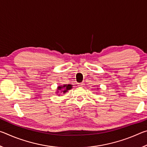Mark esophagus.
I'll return each instance as SVG.
<instances>
[{
  "label": "esophagus",
  "instance_id": "1",
  "mask_svg": "<svg viewBox=\"0 0 147 147\" xmlns=\"http://www.w3.org/2000/svg\"><path fill=\"white\" fill-rule=\"evenodd\" d=\"M78 86L79 87H80V88H82V87H84V83H80V84H78Z\"/></svg>",
  "mask_w": 147,
  "mask_h": 147
}]
</instances>
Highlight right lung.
<instances>
[{
  "instance_id": "obj_1",
  "label": "right lung",
  "mask_w": 147,
  "mask_h": 147,
  "mask_svg": "<svg viewBox=\"0 0 147 147\" xmlns=\"http://www.w3.org/2000/svg\"><path fill=\"white\" fill-rule=\"evenodd\" d=\"M72 88V85L70 84H68V85H64L63 86H59L58 88V90H60V89H63V93H65V92L67 91V90Z\"/></svg>"
}]
</instances>
